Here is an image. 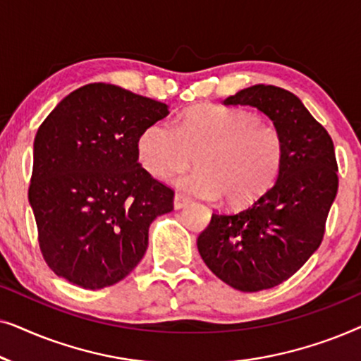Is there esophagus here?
I'll return each mask as SVG.
<instances>
[{"mask_svg": "<svg viewBox=\"0 0 361 361\" xmlns=\"http://www.w3.org/2000/svg\"><path fill=\"white\" fill-rule=\"evenodd\" d=\"M189 197L182 195V194H176L174 195V207L176 209H182V207H185L187 204H189Z\"/></svg>", "mask_w": 361, "mask_h": 361, "instance_id": "esophagus-1", "label": "esophagus"}]
</instances>
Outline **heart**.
Listing matches in <instances>:
<instances>
[{
    "label": "heart",
    "instance_id": "obj_1",
    "mask_svg": "<svg viewBox=\"0 0 361 361\" xmlns=\"http://www.w3.org/2000/svg\"><path fill=\"white\" fill-rule=\"evenodd\" d=\"M137 159L154 177H167L192 162L197 169L172 177L189 194L231 205L258 199L273 184L283 164L284 142L278 128L245 108L197 105L176 120V128L156 121L141 131Z\"/></svg>",
    "mask_w": 361,
    "mask_h": 361
}]
</instances>
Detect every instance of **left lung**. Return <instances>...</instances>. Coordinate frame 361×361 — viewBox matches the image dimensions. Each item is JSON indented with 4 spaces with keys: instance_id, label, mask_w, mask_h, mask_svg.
<instances>
[{
    "instance_id": "1",
    "label": "left lung",
    "mask_w": 361,
    "mask_h": 361,
    "mask_svg": "<svg viewBox=\"0 0 361 361\" xmlns=\"http://www.w3.org/2000/svg\"><path fill=\"white\" fill-rule=\"evenodd\" d=\"M224 105L258 108L284 142L274 184L243 210L212 214L197 238L202 259L216 278L256 293L289 279L322 243L338 167L332 137L294 93L259 83Z\"/></svg>"
}]
</instances>
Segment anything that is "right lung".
<instances>
[{"label": "right lung", "mask_w": 361, "mask_h": 361, "mask_svg": "<svg viewBox=\"0 0 361 361\" xmlns=\"http://www.w3.org/2000/svg\"><path fill=\"white\" fill-rule=\"evenodd\" d=\"M167 115L166 103L88 83L39 126L27 197L41 253L59 278L103 289L142 259L149 225L174 209V190L137 162L136 142Z\"/></svg>", "instance_id": "1"}]
</instances>
